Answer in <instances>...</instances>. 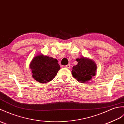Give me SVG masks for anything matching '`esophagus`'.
<instances>
[{
  "label": "esophagus",
  "mask_w": 124,
  "mask_h": 124,
  "mask_svg": "<svg viewBox=\"0 0 124 124\" xmlns=\"http://www.w3.org/2000/svg\"><path fill=\"white\" fill-rule=\"evenodd\" d=\"M65 67L66 68L70 69V67H71V65H70V64H68V65H65Z\"/></svg>",
  "instance_id": "obj_1"
}]
</instances>
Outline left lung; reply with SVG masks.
Instances as JSON below:
<instances>
[{
	"instance_id": "left-lung-1",
	"label": "left lung",
	"mask_w": 124,
	"mask_h": 124,
	"mask_svg": "<svg viewBox=\"0 0 124 124\" xmlns=\"http://www.w3.org/2000/svg\"><path fill=\"white\" fill-rule=\"evenodd\" d=\"M76 61L78 64L73 67L72 74L79 82L85 83L96 76L97 67L93 61L84 57L77 59Z\"/></svg>"
}]
</instances>
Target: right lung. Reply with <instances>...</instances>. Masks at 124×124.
<instances>
[{
    "label": "right lung",
    "mask_w": 124,
    "mask_h": 124,
    "mask_svg": "<svg viewBox=\"0 0 124 124\" xmlns=\"http://www.w3.org/2000/svg\"><path fill=\"white\" fill-rule=\"evenodd\" d=\"M57 60L52 57L39 54L31 61L30 68L32 77L40 83H47L52 80L60 69Z\"/></svg>",
    "instance_id": "right-lung-1"
}]
</instances>
